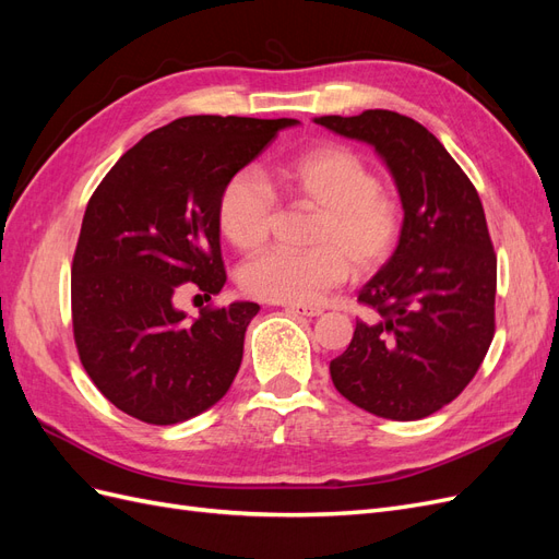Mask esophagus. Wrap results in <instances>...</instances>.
<instances>
[{"mask_svg":"<svg viewBox=\"0 0 559 559\" xmlns=\"http://www.w3.org/2000/svg\"><path fill=\"white\" fill-rule=\"evenodd\" d=\"M286 310H292V312H296V314H302V317H319L321 312V308H317V306H286Z\"/></svg>","mask_w":559,"mask_h":559,"instance_id":"34e87169","label":"esophagus"}]
</instances>
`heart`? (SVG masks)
Segmentation results:
<instances>
[{"label": "heart", "instance_id": "b5f03b06", "mask_svg": "<svg viewBox=\"0 0 559 559\" xmlns=\"http://www.w3.org/2000/svg\"><path fill=\"white\" fill-rule=\"evenodd\" d=\"M282 193L321 210L310 245L314 249H265L240 270L249 296L302 306L343 284L349 263L357 273H376L401 245L405 210L396 193L357 151L343 144L317 146L275 173ZM218 228L240 251L259 249L273 233L277 195L253 170L235 173L218 193Z\"/></svg>", "mask_w": 559, "mask_h": 559}]
</instances>
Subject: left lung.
<instances>
[{"label":"left lung","mask_w":559,"mask_h":559,"mask_svg":"<svg viewBox=\"0 0 559 559\" xmlns=\"http://www.w3.org/2000/svg\"><path fill=\"white\" fill-rule=\"evenodd\" d=\"M314 123L376 146L405 210L399 249L359 292L376 319L357 321L331 380L378 417H429L464 392L495 337L497 253L483 202L445 146L408 116L366 109Z\"/></svg>","instance_id":"left-lung-1"}]
</instances>
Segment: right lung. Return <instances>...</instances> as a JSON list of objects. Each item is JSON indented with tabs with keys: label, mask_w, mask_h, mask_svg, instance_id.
<instances>
[{
	"label": "right lung",
	"mask_w": 559,
	"mask_h": 559,
	"mask_svg": "<svg viewBox=\"0 0 559 559\" xmlns=\"http://www.w3.org/2000/svg\"><path fill=\"white\" fill-rule=\"evenodd\" d=\"M296 118L183 116L148 132L99 181L72 261L79 359L118 411L177 425L233 384L257 302L177 310L224 289L218 193Z\"/></svg>",
	"instance_id": "right-lung-1"
}]
</instances>
